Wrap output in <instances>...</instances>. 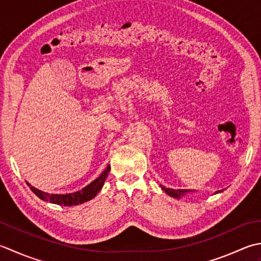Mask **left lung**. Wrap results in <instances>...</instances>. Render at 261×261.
I'll return each mask as SVG.
<instances>
[{
    "mask_svg": "<svg viewBox=\"0 0 261 261\" xmlns=\"http://www.w3.org/2000/svg\"><path fill=\"white\" fill-rule=\"evenodd\" d=\"M160 187L162 188V190L166 191V193H167L169 196H171V197H173V198H180V197H181V196L186 195V194L188 193V191H190V190H187V189H171V188H166V187H164V186H162V185H160ZM217 193H221V191H220V190L216 191V194H217Z\"/></svg>",
    "mask_w": 261,
    "mask_h": 261,
    "instance_id": "1",
    "label": "left lung"
}]
</instances>
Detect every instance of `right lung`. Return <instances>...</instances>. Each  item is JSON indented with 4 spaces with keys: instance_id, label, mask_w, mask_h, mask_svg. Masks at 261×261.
Here are the masks:
<instances>
[{
    "instance_id": "obj_1",
    "label": "right lung",
    "mask_w": 261,
    "mask_h": 261,
    "mask_svg": "<svg viewBox=\"0 0 261 261\" xmlns=\"http://www.w3.org/2000/svg\"><path fill=\"white\" fill-rule=\"evenodd\" d=\"M109 171H110V166L108 164L107 168L105 169V171L101 173L97 179L93 180L91 184L88 185L87 187H84L79 191H75V193L65 194V195L45 193V191H41L39 189L33 187L28 182L27 184H28L31 191H33L36 196H38L41 200L48 201V203L61 205V206H75V205L86 203V201H89L90 199H92L97 196V194L101 190V188H102L105 180L108 177Z\"/></svg>"
}]
</instances>
